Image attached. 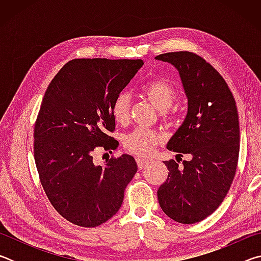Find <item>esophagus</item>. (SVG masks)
Instances as JSON below:
<instances>
[{
    "label": "esophagus",
    "mask_w": 261,
    "mask_h": 261,
    "mask_svg": "<svg viewBox=\"0 0 261 261\" xmlns=\"http://www.w3.org/2000/svg\"><path fill=\"white\" fill-rule=\"evenodd\" d=\"M136 161H137V165H138L139 169H143V168H145L148 165V160H146V159H143V158H136Z\"/></svg>",
    "instance_id": "obj_1"
}]
</instances>
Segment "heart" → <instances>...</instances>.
Returning a JSON list of instances; mask_svg holds the SVG:
<instances>
[{"instance_id":"1","label":"heart","mask_w":261,"mask_h":261,"mask_svg":"<svg viewBox=\"0 0 261 261\" xmlns=\"http://www.w3.org/2000/svg\"><path fill=\"white\" fill-rule=\"evenodd\" d=\"M144 95L149 100L154 108L162 113L165 120H170L169 108L176 99L175 88L165 79H154L147 83L143 88ZM112 115L114 121L124 125L130 116V96L125 92L118 94L112 103ZM161 136L155 131L146 129H136L123 137V145L126 151L137 155H149L159 144L161 143Z\"/></svg>"}]
</instances>
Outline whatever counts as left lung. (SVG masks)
Masks as SVG:
<instances>
[{
  "mask_svg": "<svg viewBox=\"0 0 261 261\" xmlns=\"http://www.w3.org/2000/svg\"><path fill=\"white\" fill-rule=\"evenodd\" d=\"M179 73L188 98L182 125L167 148L189 161H165L168 178L158 190L159 204L176 222H200L218 208L235 177L240 154V122L235 99L222 76L193 53L158 55ZM179 162V161H178Z\"/></svg>",
  "mask_w": 261,
  "mask_h": 261,
  "instance_id": "obj_1",
  "label": "left lung"
}]
</instances>
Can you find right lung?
Masks as SVG:
<instances>
[{"label": "right lung", "mask_w": 261, "mask_h": 261, "mask_svg": "<svg viewBox=\"0 0 261 261\" xmlns=\"http://www.w3.org/2000/svg\"><path fill=\"white\" fill-rule=\"evenodd\" d=\"M143 64V60H72L42 99L34 126L39 177L54 208L79 227H98L113 218L138 169L127 154L96 166L93 152L118 146L108 135L115 129L112 103Z\"/></svg>", "instance_id": "obj_1"}]
</instances>
